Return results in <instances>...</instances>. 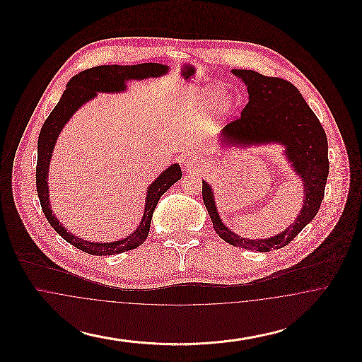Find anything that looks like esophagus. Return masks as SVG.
<instances>
[{
    "label": "esophagus",
    "mask_w": 362,
    "mask_h": 362,
    "mask_svg": "<svg viewBox=\"0 0 362 362\" xmlns=\"http://www.w3.org/2000/svg\"><path fill=\"white\" fill-rule=\"evenodd\" d=\"M194 160H195V158H192V157H187V158H185V160H183V163H185V165L189 167V165L194 163Z\"/></svg>",
    "instance_id": "obj_1"
}]
</instances>
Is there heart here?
Returning a JSON list of instances; mask_svg holds the SVG:
<instances>
[{
    "instance_id": "1",
    "label": "heart",
    "mask_w": 362,
    "mask_h": 362,
    "mask_svg": "<svg viewBox=\"0 0 362 362\" xmlns=\"http://www.w3.org/2000/svg\"><path fill=\"white\" fill-rule=\"evenodd\" d=\"M214 104V111L216 114H224L230 104L232 100L229 96L223 95V92L217 88H205L197 98V102L194 104V111L197 114H206L209 108Z\"/></svg>"
}]
</instances>
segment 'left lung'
Instances as JSON below:
<instances>
[{
	"instance_id": "8db88e82",
	"label": "left lung",
	"mask_w": 362,
	"mask_h": 362,
	"mask_svg": "<svg viewBox=\"0 0 362 362\" xmlns=\"http://www.w3.org/2000/svg\"><path fill=\"white\" fill-rule=\"evenodd\" d=\"M232 71L245 83L250 100L240 118L225 126L221 134L224 142L250 145L279 141L286 145V155L296 173L303 177L305 199L297 220L286 230L270 239L247 240L221 223L206 182H202V198L213 228L223 240L245 250L269 252L288 245L319 211L329 170L327 137L317 117L292 83L254 70Z\"/></svg>"
}]
</instances>
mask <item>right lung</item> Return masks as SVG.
<instances>
[{"label":"right lung","instance_id":"1","mask_svg":"<svg viewBox=\"0 0 362 362\" xmlns=\"http://www.w3.org/2000/svg\"><path fill=\"white\" fill-rule=\"evenodd\" d=\"M167 71V68L161 64H138V65H104L90 69L83 70L78 74L70 78L66 89L64 90L62 98L54 107L52 114L45 121L39 138H37V161H36V191L40 201L42 210L55 232L71 245L84 251L90 255H115L124 251L137 248L149 235V228L156 205L160 197L182 177V171L177 164H173L168 170L161 173L155 182L151 185L146 195V205L141 224L137 229L127 236L126 239L112 243H90L84 241L81 238H76L69 233L52 214L49 204V186H47V173L52 157V149L57 137L70 117L78 110L83 104L96 96V92H119L126 86L124 81L132 78H146L157 77Z\"/></svg>","mask_w":362,"mask_h":362}]
</instances>
